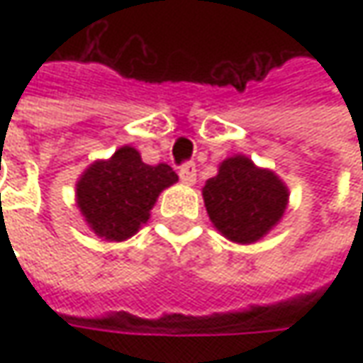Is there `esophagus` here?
<instances>
[{
  "label": "esophagus",
  "mask_w": 363,
  "mask_h": 363,
  "mask_svg": "<svg viewBox=\"0 0 363 363\" xmlns=\"http://www.w3.org/2000/svg\"><path fill=\"white\" fill-rule=\"evenodd\" d=\"M179 177H182L184 184L194 186L196 179H198V175H196V165H194V163H186L184 167H179Z\"/></svg>",
  "instance_id": "obj_1"
}]
</instances>
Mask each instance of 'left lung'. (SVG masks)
<instances>
[{"label":"left lung","mask_w":363,"mask_h":363,"mask_svg":"<svg viewBox=\"0 0 363 363\" xmlns=\"http://www.w3.org/2000/svg\"><path fill=\"white\" fill-rule=\"evenodd\" d=\"M206 212L224 238L252 244L283 220L289 206L286 184L269 167L236 153L218 165L202 189Z\"/></svg>","instance_id":"obj_1"}]
</instances>
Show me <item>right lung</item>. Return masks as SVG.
I'll use <instances>...</instances> for the list:
<instances>
[{
    "mask_svg": "<svg viewBox=\"0 0 363 363\" xmlns=\"http://www.w3.org/2000/svg\"><path fill=\"white\" fill-rule=\"evenodd\" d=\"M175 182L177 174L167 163L147 165L135 147L123 145L80 174L77 206L96 236L123 242L149 222L160 194Z\"/></svg>",
    "mask_w": 363,
    "mask_h": 363,
    "instance_id": "1",
    "label": "right lung"
}]
</instances>
